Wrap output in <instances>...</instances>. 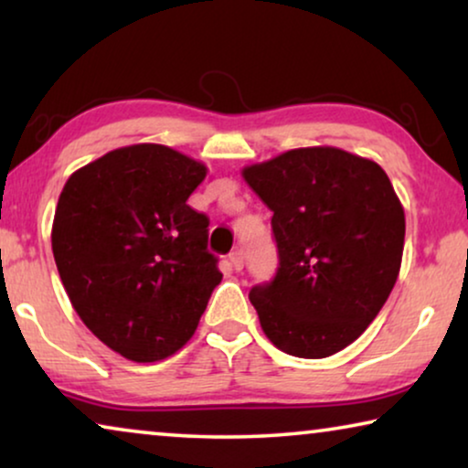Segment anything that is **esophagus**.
Returning a JSON list of instances; mask_svg holds the SVG:
<instances>
[{"label":"esophagus","mask_w":468,"mask_h":468,"mask_svg":"<svg viewBox=\"0 0 468 468\" xmlns=\"http://www.w3.org/2000/svg\"><path fill=\"white\" fill-rule=\"evenodd\" d=\"M229 264H232L234 271H242V249H232V253H229Z\"/></svg>","instance_id":"1"}]
</instances>
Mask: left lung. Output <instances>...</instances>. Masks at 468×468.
<instances>
[{"label": "left lung", "instance_id": "obj_1", "mask_svg": "<svg viewBox=\"0 0 468 468\" xmlns=\"http://www.w3.org/2000/svg\"><path fill=\"white\" fill-rule=\"evenodd\" d=\"M242 176L272 210L279 268L249 300L285 354L328 357L356 341L399 279L405 210L381 165L335 146L293 149Z\"/></svg>", "mask_w": 468, "mask_h": 468}]
</instances>
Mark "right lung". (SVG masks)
Listing matches in <instances>:
<instances>
[{
    "instance_id": "right-lung-1",
    "label": "right lung",
    "mask_w": 468,
    "mask_h": 468,
    "mask_svg": "<svg viewBox=\"0 0 468 468\" xmlns=\"http://www.w3.org/2000/svg\"><path fill=\"white\" fill-rule=\"evenodd\" d=\"M207 168L164 144L106 153L68 178L53 255L89 330L133 362L164 360L194 336L219 258L208 217L187 204Z\"/></svg>"
}]
</instances>
